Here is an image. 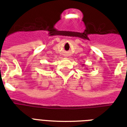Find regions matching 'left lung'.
Segmentation results:
<instances>
[{
  "label": "left lung",
  "mask_w": 127,
  "mask_h": 127,
  "mask_svg": "<svg viewBox=\"0 0 127 127\" xmlns=\"http://www.w3.org/2000/svg\"><path fill=\"white\" fill-rule=\"evenodd\" d=\"M82 66H84V64H82Z\"/></svg>",
  "instance_id": "obj_1"
}]
</instances>
